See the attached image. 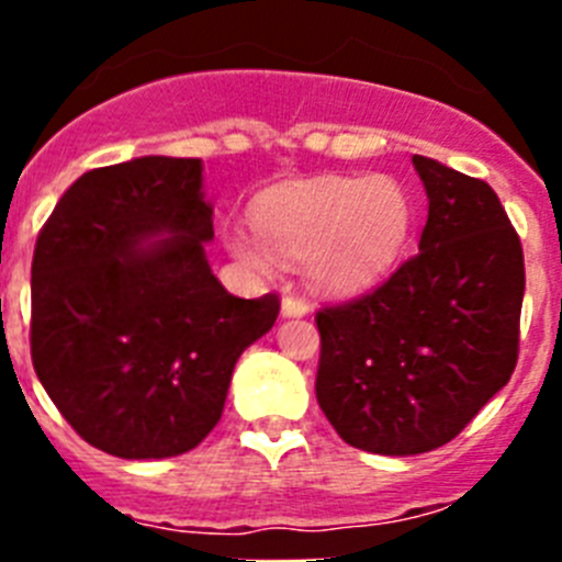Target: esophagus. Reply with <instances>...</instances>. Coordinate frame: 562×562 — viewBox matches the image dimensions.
Returning a JSON list of instances; mask_svg holds the SVG:
<instances>
[{
    "mask_svg": "<svg viewBox=\"0 0 562 562\" xmlns=\"http://www.w3.org/2000/svg\"><path fill=\"white\" fill-rule=\"evenodd\" d=\"M310 312V304L301 301V297H284V301H281V315L284 317H306Z\"/></svg>",
    "mask_w": 562,
    "mask_h": 562,
    "instance_id": "34e87169",
    "label": "esophagus"
}]
</instances>
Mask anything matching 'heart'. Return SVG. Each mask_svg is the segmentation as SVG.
Wrapping results in <instances>:
<instances>
[{"label":"heart","mask_w":562,"mask_h":562,"mask_svg":"<svg viewBox=\"0 0 562 562\" xmlns=\"http://www.w3.org/2000/svg\"><path fill=\"white\" fill-rule=\"evenodd\" d=\"M414 200L394 177H315L276 188L256 205V233L231 231L225 247L252 276L278 258H306L312 286L360 295L389 276L414 231Z\"/></svg>","instance_id":"obj_1"}]
</instances>
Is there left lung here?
<instances>
[{"label": "left lung", "mask_w": 562, "mask_h": 562, "mask_svg": "<svg viewBox=\"0 0 562 562\" xmlns=\"http://www.w3.org/2000/svg\"><path fill=\"white\" fill-rule=\"evenodd\" d=\"M428 193L419 252L360 301L317 312V405L346 445L419 456L448 445L518 362L520 238L486 182L414 154Z\"/></svg>", "instance_id": "obj_1"}]
</instances>
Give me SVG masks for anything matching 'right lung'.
<instances>
[{
    "instance_id": "1",
    "label": "right lung",
    "mask_w": 562,
    "mask_h": 562,
    "mask_svg": "<svg viewBox=\"0 0 562 562\" xmlns=\"http://www.w3.org/2000/svg\"><path fill=\"white\" fill-rule=\"evenodd\" d=\"M202 160L134 157L64 191L30 270L33 369L83 441L171 459L216 428L238 357L278 297H236L207 265Z\"/></svg>"
}]
</instances>
